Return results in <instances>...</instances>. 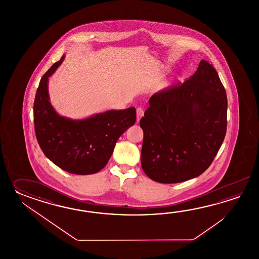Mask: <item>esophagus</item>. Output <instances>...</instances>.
Segmentation results:
<instances>
[{
  "instance_id": "34e87169",
  "label": "esophagus",
  "mask_w": 259,
  "mask_h": 259,
  "mask_svg": "<svg viewBox=\"0 0 259 259\" xmlns=\"http://www.w3.org/2000/svg\"><path fill=\"white\" fill-rule=\"evenodd\" d=\"M136 114H137V121H140V119L143 116V109L142 107H138L136 110Z\"/></svg>"
}]
</instances>
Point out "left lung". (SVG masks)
<instances>
[{
  "instance_id": "obj_1",
  "label": "left lung",
  "mask_w": 259,
  "mask_h": 259,
  "mask_svg": "<svg viewBox=\"0 0 259 259\" xmlns=\"http://www.w3.org/2000/svg\"><path fill=\"white\" fill-rule=\"evenodd\" d=\"M149 104L140 120L144 173L160 183H179L204 173L227 132V95L214 66L201 61L185 82L154 94Z\"/></svg>"
}]
</instances>
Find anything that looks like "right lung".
Instances as JSON below:
<instances>
[{
  "instance_id": "right-lung-1",
  "label": "right lung",
  "mask_w": 259,
  "mask_h": 259,
  "mask_svg": "<svg viewBox=\"0 0 259 259\" xmlns=\"http://www.w3.org/2000/svg\"><path fill=\"white\" fill-rule=\"evenodd\" d=\"M63 55L40 78L33 105L35 134L44 154L61 169L90 175L103 169L118 138L136 121V109L106 111L82 120L60 116L49 102L48 77Z\"/></svg>"
}]
</instances>
